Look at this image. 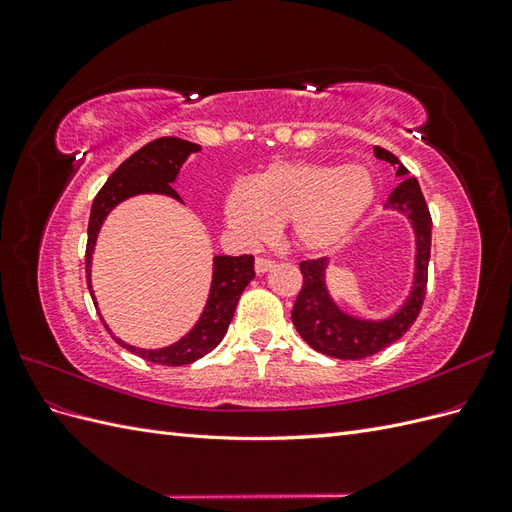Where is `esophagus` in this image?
Here are the masks:
<instances>
[{"label":"esophagus","instance_id":"34e87169","mask_svg":"<svg viewBox=\"0 0 512 512\" xmlns=\"http://www.w3.org/2000/svg\"><path fill=\"white\" fill-rule=\"evenodd\" d=\"M275 267V260L271 258H265V256H258L256 258V273H267Z\"/></svg>","mask_w":512,"mask_h":512}]
</instances>
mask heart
Wrapping results in <instances>:
<instances>
[{
  "instance_id": "b5f03b06",
  "label": "heart",
  "mask_w": 512,
  "mask_h": 512,
  "mask_svg": "<svg viewBox=\"0 0 512 512\" xmlns=\"http://www.w3.org/2000/svg\"><path fill=\"white\" fill-rule=\"evenodd\" d=\"M374 196L376 181L365 166L275 162L252 183L232 185L224 215L245 241H265L277 222H288L299 250L331 252L350 237Z\"/></svg>"
}]
</instances>
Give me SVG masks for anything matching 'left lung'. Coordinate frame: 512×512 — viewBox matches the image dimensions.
Returning <instances> with one entry per match:
<instances>
[{"label":"left lung","instance_id":"8db88e82","mask_svg":"<svg viewBox=\"0 0 512 512\" xmlns=\"http://www.w3.org/2000/svg\"><path fill=\"white\" fill-rule=\"evenodd\" d=\"M376 156L391 164H397V175H404L386 207L406 213L416 230V277L414 290L401 312L384 322L356 320L339 312L324 288V265L327 258L303 260L299 269L303 275V286L292 307V324L299 335L314 350L333 356V359H367L384 348L395 344L406 335L414 320L421 314L427 297V271L431 254V213L421 192V185L414 177H408L404 164L391 151L376 147Z\"/></svg>","mask_w":512,"mask_h":512}]
</instances>
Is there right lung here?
Wrapping results in <instances>:
<instances>
[{
  "mask_svg": "<svg viewBox=\"0 0 512 512\" xmlns=\"http://www.w3.org/2000/svg\"><path fill=\"white\" fill-rule=\"evenodd\" d=\"M200 147L183 141V138L175 136H162L156 141L147 143L145 147L138 149L136 153L123 162L115 173L106 179V183L100 188V192L94 198V205H91L89 215V226H87V250H85V273H87V286L91 292V254H94V245L98 230L104 222V218L111 209L121 203L123 198H130L134 194H145V192H158L173 196L177 200L179 194L173 190V183L177 179L179 166L183 160L190 156V153L198 151ZM254 256L243 254V256H215L213 258V282H211V294L203 316L196 322V327L181 337L177 344L162 348V350H141L123 344L119 337L115 342L121 344L126 350L141 356L145 361L158 363V365H188L198 361L200 356L211 352L215 346L222 342V337L228 331V324L235 316V307L239 303L241 292L245 286L254 280ZM94 294V292H91ZM94 299V297H91ZM96 305V299H94Z\"/></svg>",
  "mask_w": 512,
  "mask_h": 512,
  "instance_id": "add662e5",
  "label": "right lung"
}]
</instances>
